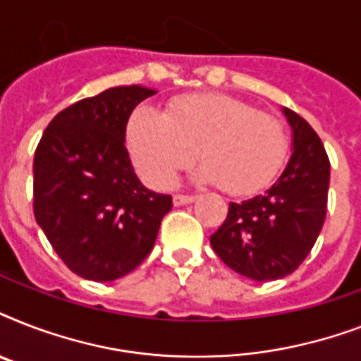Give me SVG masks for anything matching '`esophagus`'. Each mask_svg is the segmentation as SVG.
Here are the masks:
<instances>
[{
	"mask_svg": "<svg viewBox=\"0 0 361 361\" xmlns=\"http://www.w3.org/2000/svg\"><path fill=\"white\" fill-rule=\"evenodd\" d=\"M195 198L197 197H192V195H174V206H185V204H191L195 202Z\"/></svg>",
	"mask_w": 361,
	"mask_h": 361,
	"instance_id": "1",
	"label": "esophagus"
}]
</instances>
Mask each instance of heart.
Instances as JSON below:
<instances>
[{
  "label": "heart",
  "instance_id": "1",
  "mask_svg": "<svg viewBox=\"0 0 361 361\" xmlns=\"http://www.w3.org/2000/svg\"><path fill=\"white\" fill-rule=\"evenodd\" d=\"M125 140L149 185H172L197 152L200 178L234 197L266 189L288 153L285 125L275 116L219 93L176 99L166 114L138 106L127 121Z\"/></svg>",
  "mask_w": 361,
  "mask_h": 361
}]
</instances>
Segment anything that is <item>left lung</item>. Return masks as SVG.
<instances>
[{"instance_id":"1","label":"left lung","mask_w":361,"mask_h":361,"mask_svg":"<svg viewBox=\"0 0 361 361\" xmlns=\"http://www.w3.org/2000/svg\"><path fill=\"white\" fill-rule=\"evenodd\" d=\"M292 127V155L264 195L228 204L209 241L223 262L252 281L292 274L313 249L326 219L330 159L313 127L283 109Z\"/></svg>"}]
</instances>
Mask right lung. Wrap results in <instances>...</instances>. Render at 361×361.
<instances>
[{
  "label": "right lung",
  "instance_id": "add662e5",
  "mask_svg": "<svg viewBox=\"0 0 361 361\" xmlns=\"http://www.w3.org/2000/svg\"><path fill=\"white\" fill-rule=\"evenodd\" d=\"M118 86L61 110L33 159V214L65 266L84 279H120L152 252L170 195L142 185L125 147L130 112L155 95Z\"/></svg>",
  "mask_w": 361,
  "mask_h": 361
}]
</instances>
